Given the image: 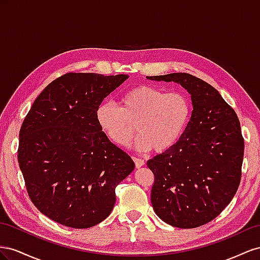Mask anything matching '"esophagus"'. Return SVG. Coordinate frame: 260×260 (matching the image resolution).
I'll list each match as a JSON object with an SVG mask.
<instances>
[{"instance_id":"1","label":"esophagus","mask_w":260,"mask_h":260,"mask_svg":"<svg viewBox=\"0 0 260 260\" xmlns=\"http://www.w3.org/2000/svg\"><path fill=\"white\" fill-rule=\"evenodd\" d=\"M133 160H134V162H135V167H136L137 169L142 168V167L145 165V161H144L143 159H139V158H133Z\"/></svg>"}]
</instances>
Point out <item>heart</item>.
<instances>
[{"label":"heart","mask_w":260,"mask_h":260,"mask_svg":"<svg viewBox=\"0 0 260 260\" xmlns=\"http://www.w3.org/2000/svg\"><path fill=\"white\" fill-rule=\"evenodd\" d=\"M191 115L188 97L179 91L166 92L151 85H139L125 91L120 107L103 102L95 110V121L113 144L126 147L136 135L138 150L151 148L163 152L179 142Z\"/></svg>","instance_id":"1"}]
</instances>
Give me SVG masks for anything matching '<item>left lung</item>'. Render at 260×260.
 Returning <instances> with one entry per match:
<instances>
[{
  "mask_svg": "<svg viewBox=\"0 0 260 260\" xmlns=\"http://www.w3.org/2000/svg\"><path fill=\"white\" fill-rule=\"evenodd\" d=\"M147 78L180 84L192 103L179 142L147 162L154 175L153 210L175 228L208 223L230 204L241 182L244 138L239 118L217 89L190 74Z\"/></svg>",
  "mask_w": 260,
  "mask_h": 260,
  "instance_id": "obj_1",
  "label": "left lung"
}]
</instances>
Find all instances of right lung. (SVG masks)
Wrapping results in <instances>:
<instances>
[{"label": "right lung", "instance_id": "right-lung-1", "mask_svg": "<svg viewBox=\"0 0 260 260\" xmlns=\"http://www.w3.org/2000/svg\"><path fill=\"white\" fill-rule=\"evenodd\" d=\"M128 75L68 73L38 95L19 132L18 162L32 204L74 229L100 223L115 187L135 168L95 121V110Z\"/></svg>", "mask_w": 260, "mask_h": 260}]
</instances>
